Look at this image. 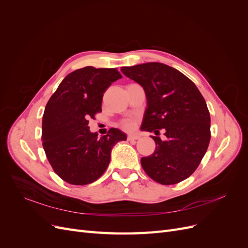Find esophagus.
Here are the masks:
<instances>
[{"label":"esophagus","mask_w":248,"mask_h":248,"mask_svg":"<svg viewBox=\"0 0 248 248\" xmlns=\"http://www.w3.org/2000/svg\"><path fill=\"white\" fill-rule=\"evenodd\" d=\"M128 140H139L140 139V137L139 136H133V134H129L128 136Z\"/></svg>","instance_id":"obj_1"}]
</instances>
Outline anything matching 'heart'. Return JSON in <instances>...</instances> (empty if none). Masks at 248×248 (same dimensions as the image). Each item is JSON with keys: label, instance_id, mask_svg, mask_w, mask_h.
Segmentation results:
<instances>
[{"label": "heart", "instance_id": "obj_1", "mask_svg": "<svg viewBox=\"0 0 248 248\" xmlns=\"http://www.w3.org/2000/svg\"><path fill=\"white\" fill-rule=\"evenodd\" d=\"M133 125H134V124H133L132 121H127V122L124 123V126L126 127V128H132Z\"/></svg>", "mask_w": 248, "mask_h": 248}]
</instances>
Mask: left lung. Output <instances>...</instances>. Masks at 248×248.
Listing matches in <instances>:
<instances>
[{
	"label": "left lung",
	"instance_id": "1",
	"mask_svg": "<svg viewBox=\"0 0 248 248\" xmlns=\"http://www.w3.org/2000/svg\"><path fill=\"white\" fill-rule=\"evenodd\" d=\"M125 77L142 87L147 108L140 129L159 134L152 137L156 148L141 157V167L154 181L171 185L183 181L197 170L210 138L207 103L193 82L179 70L158 63L121 67Z\"/></svg>",
	"mask_w": 248,
	"mask_h": 248
}]
</instances>
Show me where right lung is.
Returning a JSON list of instances; mask_svg holds the SVG:
<instances>
[{
  "label": "right lung",
  "mask_w": 248,
  "mask_h": 248,
  "mask_svg": "<svg viewBox=\"0 0 248 248\" xmlns=\"http://www.w3.org/2000/svg\"><path fill=\"white\" fill-rule=\"evenodd\" d=\"M122 78L115 68L87 66L61 81L44 109L42 141L50 166L67 183L87 185L108 167L111 149L126 133L110 128L107 136L90 131V118L101 111L107 89Z\"/></svg>",
  "instance_id": "right-lung-1"
}]
</instances>
